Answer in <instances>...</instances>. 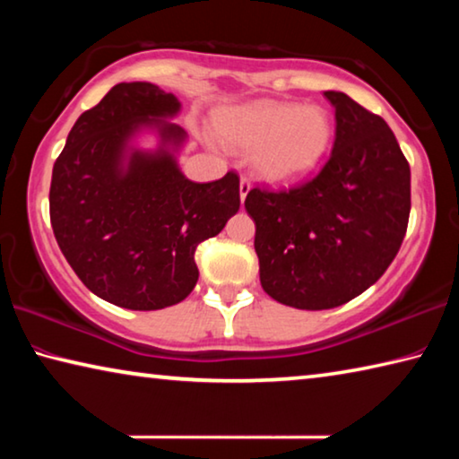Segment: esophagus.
<instances>
[{"label":"esophagus","instance_id":"obj_1","mask_svg":"<svg viewBox=\"0 0 459 459\" xmlns=\"http://www.w3.org/2000/svg\"><path fill=\"white\" fill-rule=\"evenodd\" d=\"M251 192V184H248V180H245V178H240V184H238V194H240V202H245L247 194Z\"/></svg>","mask_w":459,"mask_h":459}]
</instances>
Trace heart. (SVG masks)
<instances>
[{"label": "heart", "mask_w": 459, "mask_h": 459, "mask_svg": "<svg viewBox=\"0 0 459 459\" xmlns=\"http://www.w3.org/2000/svg\"><path fill=\"white\" fill-rule=\"evenodd\" d=\"M224 145L251 152L253 169L263 182L291 186L320 166L332 143V119L322 107L255 100L216 115Z\"/></svg>", "instance_id": "1"}]
</instances>
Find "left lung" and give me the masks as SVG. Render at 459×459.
Wrapping results in <instances>:
<instances>
[{
    "label": "left lung",
    "instance_id": "left-lung-1",
    "mask_svg": "<svg viewBox=\"0 0 459 459\" xmlns=\"http://www.w3.org/2000/svg\"><path fill=\"white\" fill-rule=\"evenodd\" d=\"M328 164L290 192L253 188L261 285L279 304L338 307L367 291L397 257L411 211V169L386 121L344 92Z\"/></svg>",
    "mask_w": 459,
    "mask_h": 459
}]
</instances>
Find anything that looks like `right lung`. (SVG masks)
<instances>
[{
	"mask_svg": "<svg viewBox=\"0 0 459 459\" xmlns=\"http://www.w3.org/2000/svg\"><path fill=\"white\" fill-rule=\"evenodd\" d=\"M180 111L158 84H115L76 119L54 164V237L81 281L113 306L180 304L198 281L196 247L238 212L237 174L206 184L182 174ZM143 134L153 148L138 143Z\"/></svg>",
	"mask_w": 459,
	"mask_h": 459,
	"instance_id": "1",
	"label": "right lung"
}]
</instances>
